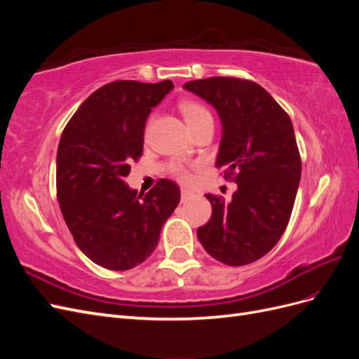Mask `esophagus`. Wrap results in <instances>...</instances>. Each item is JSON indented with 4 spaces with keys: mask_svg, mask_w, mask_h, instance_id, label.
<instances>
[{
    "mask_svg": "<svg viewBox=\"0 0 359 359\" xmlns=\"http://www.w3.org/2000/svg\"><path fill=\"white\" fill-rule=\"evenodd\" d=\"M191 196H193V191L191 190H189L186 187H181V202H186Z\"/></svg>",
    "mask_w": 359,
    "mask_h": 359,
    "instance_id": "34e87169",
    "label": "esophagus"
}]
</instances>
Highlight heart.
<instances>
[{
	"mask_svg": "<svg viewBox=\"0 0 359 359\" xmlns=\"http://www.w3.org/2000/svg\"><path fill=\"white\" fill-rule=\"evenodd\" d=\"M180 109H181V114H182L184 119H186V123L189 124L190 128L198 127L199 124H202L205 121H212V116H211L210 111L206 109V107L203 104H201L199 102L184 100V102L180 103ZM173 172H175V175L180 180H182V181L189 180L187 170L181 168V166L173 168Z\"/></svg>",
	"mask_w": 359,
	"mask_h": 359,
	"instance_id": "heart-1",
	"label": "heart"
}]
</instances>
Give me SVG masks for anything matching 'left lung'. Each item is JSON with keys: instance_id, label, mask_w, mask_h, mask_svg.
<instances>
[{"instance_id": "1", "label": "left lung", "mask_w": 359, "mask_h": 359, "mask_svg": "<svg viewBox=\"0 0 359 359\" xmlns=\"http://www.w3.org/2000/svg\"><path fill=\"white\" fill-rule=\"evenodd\" d=\"M184 90L219 114L217 168L235 173L231 201L205 194L210 222L198 229L205 252L231 266L265 256L283 235L301 180V158L289 115L262 86L236 78L191 81Z\"/></svg>"}]
</instances>
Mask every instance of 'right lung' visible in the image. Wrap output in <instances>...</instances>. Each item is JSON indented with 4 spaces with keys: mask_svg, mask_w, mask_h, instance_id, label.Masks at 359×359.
Wrapping results in <instances>:
<instances>
[{
    "mask_svg": "<svg viewBox=\"0 0 359 359\" xmlns=\"http://www.w3.org/2000/svg\"><path fill=\"white\" fill-rule=\"evenodd\" d=\"M170 81H115L86 99L64 128L57 153V196L81 252L112 271L132 269L154 252L177 208L180 187L160 180L147 194L128 187L144 151L147 119Z\"/></svg>",
    "mask_w": 359,
    "mask_h": 359,
    "instance_id": "1",
    "label": "right lung"
}]
</instances>
